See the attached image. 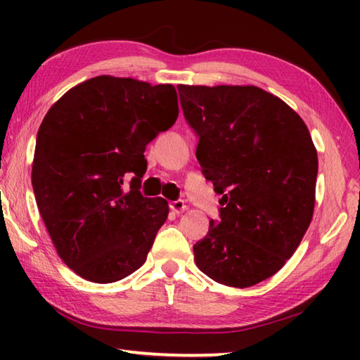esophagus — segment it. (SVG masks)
<instances>
[{"instance_id": "esophagus-1", "label": "esophagus", "mask_w": 360, "mask_h": 360, "mask_svg": "<svg viewBox=\"0 0 360 360\" xmlns=\"http://www.w3.org/2000/svg\"><path fill=\"white\" fill-rule=\"evenodd\" d=\"M169 210H172L174 214H181V212H184L187 210V205L184 200H174V202L169 203Z\"/></svg>"}]
</instances>
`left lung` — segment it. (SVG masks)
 Instances as JSON below:
<instances>
[{
    "mask_svg": "<svg viewBox=\"0 0 360 360\" xmlns=\"http://www.w3.org/2000/svg\"><path fill=\"white\" fill-rule=\"evenodd\" d=\"M178 90L202 173L222 195L195 264L216 283L249 288L275 275L311 222L314 144L300 115L254 85Z\"/></svg>",
    "mask_w": 360,
    "mask_h": 360,
    "instance_id": "1",
    "label": "left lung"
}]
</instances>
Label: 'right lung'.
<instances>
[{
	"label": "right lung",
	"mask_w": 360,
	"mask_h": 360,
	"mask_svg": "<svg viewBox=\"0 0 360 360\" xmlns=\"http://www.w3.org/2000/svg\"><path fill=\"white\" fill-rule=\"evenodd\" d=\"M178 114L172 84L112 76L76 85L49 109L36 138L32 184L58 255L79 276L115 283L146 262L168 203L139 191L144 150Z\"/></svg>",
	"instance_id": "right-lung-1"
}]
</instances>
